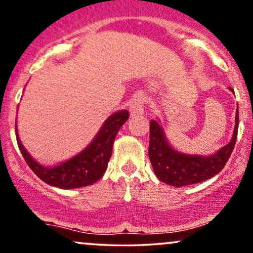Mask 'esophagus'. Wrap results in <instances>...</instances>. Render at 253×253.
<instances>
[{
    "label": "esophagus",
    "mask_w": 253,
    "mask_h": 253,
    "mask_svg": "<svg viewBox=\"0 0 253 253\" xmlns=\"http://www.w3.org/2000/svg\"><path fill=\"white\" fill-rule=\"evenodd\" d=\"M144 96L143 95L138 94L133 97L132 102H130L129 106V113H130V117H139V115H143L144 114Z\"/></svg>",
    "instance_id": "esophagus-1"
}]
</instances>
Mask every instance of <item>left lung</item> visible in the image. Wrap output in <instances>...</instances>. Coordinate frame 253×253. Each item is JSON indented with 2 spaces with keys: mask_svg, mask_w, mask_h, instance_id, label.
Instances as JSON below:
<instances>
[{
  "mask_svg": "<svg viewBox=\"0 0 253 253\" xmlns=\"http://www.w3.org/2000/svg\"><path fill=\"white\" fill-rule=\"evenodd\" d=\"M231 89V88H229ZM233 91V89H231ZM239 114L236 113V126L231 141L211 156L187 155L178 152L168 141L158 120L150 123L149 157L159 181L173 187L195 184L210 179L223 169L237 141Z\"/></svg>",
  "mask_w": 253,
  "mask_h": 253,
  "instance_id": "obj_1",
  "label": "left lung"
}]
</instances>
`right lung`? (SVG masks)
I'll return each instance as SVG.
<instances>
[{"mask_svg":"<svg viewBox=\"0 0 253 253\" xmlns=\"http://www.w3.org/2000/svg\"><path fill=\"white\" fill-rule=\"evenodd\" d=\"M128 118V110L115 112L104 121L97 134L85 149L56 167H43L32 158L20 140L17 126H15L17 145L26 163L42 181L62 189L86 187L103 176L112 156L115 136Z\"/></svg>","mask_w":253,"mask_h":253,"instance_id":"1","label":"right lung"}]
</instances>
